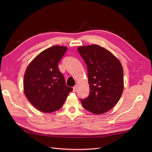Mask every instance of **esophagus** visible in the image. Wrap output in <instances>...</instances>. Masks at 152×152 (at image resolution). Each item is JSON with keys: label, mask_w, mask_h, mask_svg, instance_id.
Segmentation results:
<instances>
[{"label": "esophagus", "mask_w": 152, "mask_h": 152, "mask_svg": "<svg viewBox=\"0 0 152 152\" xmlns=\"http://www.w3.org/2000/svg\"><path fill=\"white\" fill-rule=\"evenodd\" d=\"M77 89H78V85H76L73 88V91L74 92H76L77 91Z\"/></svg>", "instance_id": "obj_1"}]
</instances>
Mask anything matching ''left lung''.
<instances>
[{"label": "left lung", "mask_w": 152, "mask_h": 152, "mask_svg": "<svg viewBox=\"0 0 152 152\" xmlns=\"http://www.w3.org/2000/svg\"><path fill=\"white\" fill-rule=\"evenodd\" d=\"M78 51L88 68L89 94L81 99L87 110L107 112L117 104L124 90V70L117 58L98 45L80 46Z\"/></svg>", "instance_id": "left-lung-1"}]
</instances>
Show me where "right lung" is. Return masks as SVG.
<instances>
[{
  "label": "right lung",
  "mask_w": 152,
  "mask_h": 152,
  "mask_svg": "<svg viewBox=\"0 0 152 152\" xmlns=\"http://www.w3.org/2000/svg\"><path fill=\"white\" fill-rule=\"evenodd\" d=\"M67 48L54 46L42 51L28 64L24 76L26 97L40 112L50 113L62 107L72 88L66 86L58 63Z\"/></svg>",
  "instance_id": "1"
}]
</instances>
